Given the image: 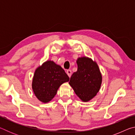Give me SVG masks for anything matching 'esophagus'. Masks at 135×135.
Returning a JSON list of instances; mask_svg holds the SVG:
<instances>
[{
	"instance_id": "34e87169",
	"label": "esophagus",
	"mask_w": 135,
	"mask_h": 135,
	"mask_svg": "<svg viewBox=\"0 0 135 135\" xmlns=\"http://www.w3.org/2000/svg\"><path fill=\"white\" fill-rule=\"evenodd\" d=\"M67 74H68V76H69V77H70L71 76V74H72V71L71 70H67Z\"/></svg>"
}]
</instances>
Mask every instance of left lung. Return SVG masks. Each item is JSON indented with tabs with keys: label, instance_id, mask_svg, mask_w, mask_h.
I'll list each match as a JSON object with an SVG mask.
<instances>
[{
	"label": "left lung",
	"instance_id": "left-lung-1",
	"mask_svg": "<svg viewBox=\"0 0 135 135\" xmlns=\"http://www.w3.org/2000/svg\"><path fill=\"white\" fill-rule=\"evenodd\" d=\"M77 71L72 74L69 84L83 102L89 101L99 92L102 75L97 62L88 57L77 60Z\"/></svg>",
	"mask_w": 135,
	"mask_h": 135
}]
</instances>
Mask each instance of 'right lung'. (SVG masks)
I'll use <instances>...</instances> for the list:
<instances>
[{
  "instance_id": "right-lung-1",
  "label": "right lung",
  "mask_w": 135,
  "mask_h": 135,
  "mask_svg": "<svg viewBox=\"0 0 135 135\" xmlns=\"http://www.w3.org/2000/svg\"><path fill=\"white\" fill-rule=\"evenodd\" d=\"M70 78L60 65L54 61H47L36 70L32 89L37 99L47 103L53 99L61 84Z\"/></svg>"
}]
</instances>
